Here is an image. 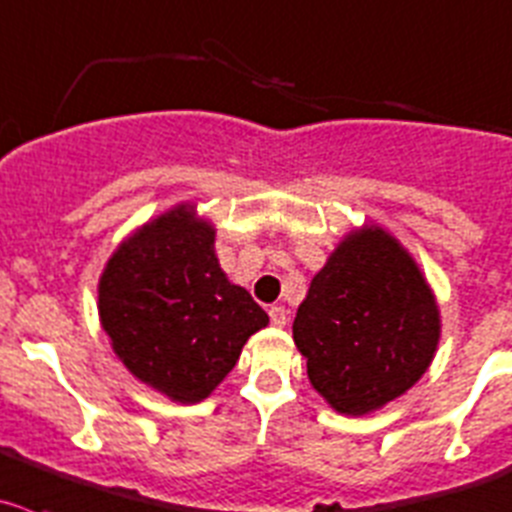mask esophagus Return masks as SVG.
<instances>
[{"label":"esophagus","instance_id":"1","mask_svg":"<svg viewBox=\"0 0 512 512\" xmlns=\"http://www.w3.org/2000/svg\"><path fill=\"white\" fill-rule=\"evenodd\" d=\"M287 320H290V312H287L285 307H282V305H272L270 307V322H272V325L285 327Z\"/></svg>","mask_w":512,"mask_h":512}]
</instances>
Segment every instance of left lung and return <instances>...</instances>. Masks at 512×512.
I'll list each match as a JSON object with an SVG mask.
<instances>
[{
  "mask_svg": "<svg viewBox=\"0 0 512 512\" xmlns=\"http://www.w3.org/2000/svg\"><path fill=\"white\" fill-rule=\"evenodd\" d=\"M292 337L312 388L337 413L367 415L408 393L430 367L438 302L408 250L365 225L312 277Z\"/></svg>",
  "mask_w": 512,
  "mask_h": 512,
  "instance_id": "8db88e82",
  "label": "left lung"
}]
</instances>
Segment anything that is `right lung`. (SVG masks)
I'll return each mask as SVG.
<instances>
[{
	"label": "right lung",
	"mask_w": 512,
	"mask_h": 512,
	"mask_svg": "<svg viewBox=\"0 0 512 512\" xmlns=\"http://www.w3.org/2000/svg\"><path fill=\"white\" fill-rule=\"evenodd\" d=\"M99 320L124 367L170 400H205L270 322L215 255V227L177 205L122 242L99 277Z\"/></svg>",
	"instance_id": "obj_1"
}]
</instances>
